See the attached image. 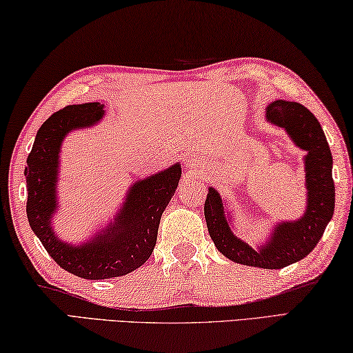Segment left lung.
<instances>
[{
    "label": "left lung",
    "mask_w": 353,
    "mask_h": 353,
    "mask_svg": "<svg viewBox=\"0 0 353 353\" xmlns=\"http://www.w3.org/2000/svg\"><path fill=\"white\" fill-rule=\"evenodd\" d=\"M265 120L288 132L296 147L307 152L305 186L307 208L296 221H281L270 227L263 244L252 247L234 234L231 212L221 194L210 186L205 219L211 239L223 256L234 263L261 269H283L303 259L321 241L334 211L333 158L321 123L307 108L296 101L275 100L265 108Z\"/></svg>",
    "instance_id": "left-lung-1"
}]
</instances>
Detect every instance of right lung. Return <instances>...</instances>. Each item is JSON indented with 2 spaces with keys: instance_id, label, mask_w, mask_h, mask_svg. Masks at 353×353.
<instances>
[{
  "instance_id": "1",
  "label": "right lung",
  "mask_w": 353,
  "mask_h": 353,
  "mask_svg": "<svg viewBox=\"0 0 353 353\" xmlns=\"http://www.w3.org/2000/svg\"><path fill=\"white\" fill-rule=\"evenodd\" d=\"M105 117V105L84 103L61 109L45 120L26 159V214L34 233L50 256L63 270L81 279L106 280L132 272L152 255L158 238L161 216L181 178L175 163L143 180L132 183L114 217L100 225L90 239L78 244L62 241L53 227L59 210L61 148L74 130L92 128Z\"/></svg>"
}]
</instances>
